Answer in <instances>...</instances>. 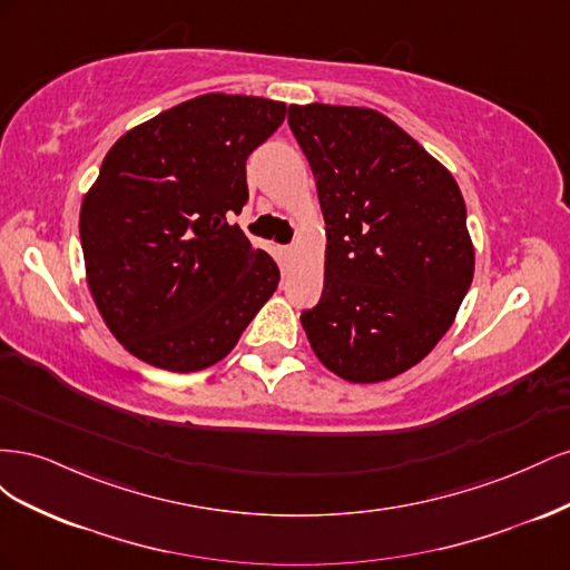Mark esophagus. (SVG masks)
<instances>
[{"mask_svg": "<svg viewBox=\"0 0 570 570\" xmlns=\"http://www.w3.org/2000/svg\"><path fill=\"white\" fill-rule=\"evenodd\" d=\"M295 258H297V252L292 249V247H283L281 249V266H283L285 273L292 271V266H295Z\"/></svg>", "mask_w": 570, "mask_h": 570, "instance_id": "esophagus-1", "label": "esophagus"}]
</instances>
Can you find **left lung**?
<instances>
[{
    "label": "left lung",
    "mask_w": 570,
    "mask_h": 570,
    "mask_svg": "<svg viewBox=\"0 0 570 570\" xmlns=\"http://www.w3.org/2000/svg\"><path fill=\"white\" fill-rule=\"evenodd\" d=\"M325 218L321 302L302 314L321 364L350 383L416 366L450 331L475 252L454 176L375 109L292 105Z\"/></svg>",
    "instance_id": "obj_1"
}]
</instances>
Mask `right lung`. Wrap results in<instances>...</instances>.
<instances>
[{
    "mask_svg": "<svg viewBox=\"0 0 570 570\" xmlns=\"http://www.w3.org/2000/svg\"><path fill=\"white\" fill-rule=\"evenodd\" d=\"M283 101L212 92L135 126L80 206L85 275L101 318L147 364L193 373L228 356L278 287V264L233 216L247 157Z\"/></svg>",
    "mask_w": 570,
    "mask_h": 570,
    "instance_id": "right-lung-1",
    "label": "right lung"
}]
</instances>
